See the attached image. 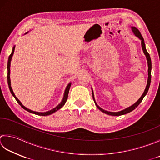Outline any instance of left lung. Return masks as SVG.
<instances>
[{
  "instance_id": "left-lung-1",
  "label": "left lung",
  "mask_w": 160,
  "mask_h": 160,
  "mask_svg": "<svg viewBox=\"0 0 160 160\" xmlns=\"http://www.w3.org/2000/svg\"><path fill=\"white\" fill-rule=\"evenodd\" d=\"M132 32L134 33V34L137 37H138L139 38L142 40V49L143 51V52H144L145 55L146 56V59L147 60H148V83H147V85H146V87L145 89V91L144 92H143V93L142 94V96H141V98L137 101V102H136L135 103H134V105H132V106H130V107L126 109H123V110L122 111H120V112H108V111H106V110H104V109H102V108H101L99 107V106L96 104V102H95V99L94 98H93V101H94L95 102V104L96 105V107L98 108L100 110H101V112H104L105 114H109V115H112V116H120V115H123V114H128L129 113V112H132V110H134V109H135L137 106H138L140 102L142 101V100L143 99V98H144V96L146 95V93H148V91L149 89V87H150V84H151V68H152V64H151V57H150V55L149 53L147 52L146 49V46H145V43H144V40H143V38L142 36V34H141L140 32L139 31V30L137 29V28H136L135 27H132ZM92 94H93V92H92Z\"/></svg>"
}]
</instances>
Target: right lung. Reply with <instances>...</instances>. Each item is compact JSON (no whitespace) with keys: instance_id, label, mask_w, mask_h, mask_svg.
Instances as JSON below:
<instances>
[{"instance_id":"right-lung-1","label":"right lung","mask_w":160,"mask_h":160,"mask_svg":"<svg viewBox=\"0 0 160 160\" xmlns=\"http://www.w3.org/2000/svg\"><path fill=\"white\" fill-rule=\"evenodd\" d=\"M28 32H26V34H27ZM14 49H15V46L13 47V49H12V52L10 54V55L9 56V58H8V85H9V90H10V92L12 93V94L13 95V96L15 98V99L17 100V101L18 102V104H19L22 108H23L24 109H26V110H27L28 112H30V113H33L34 114H37V115H40V116H47V115H50L52 113H54L55 112H56L57 110H58V109H60L61 108L63 107V106L64 105L65 102H67V98H68V92H69V89H70V87H71V83H69L68 84V86L67 87V88H66L65 89V92H64V98L63 99H62V102L59 103V104L57 106V107L53 108L52 109H51V110H50L48 112H34V111H32L30 110V109L26 108L25 106H23V105H22V103L20 102L19 100H18L17 97L15 96L14 93L13 92V90H12V87H11V82H10V78H9V75H10V62H11V59H12V55H13L14 54Z\"/></svg>"}]
</instances>
